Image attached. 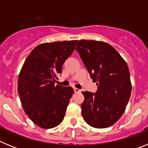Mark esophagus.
I'll list each match as a JSON object with an SVG mask.
<instances>
[{
	"mask_svg": "<svg viewBox=\"0 0 148 148\" xmlns=\"http://www.w3.org/2000/svg\"><path fill=\"white\" fill-rule=\"evenodd\" d=\"M81 90H79V89H78V88H75V87H74V92H80Z\"/></svg>",
	"mask_w": 148,
	"mask_h": 148,
	"instance_id": "1",
	"label": "esophagus"
}]
</instances>
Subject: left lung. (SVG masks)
Masks as SVG:
<instances>
[{
	"instance_id": "left-lung-1",
	"label": "left lung",
	"mask_w": 148,
	"mask_h": 148,
	"mask_svg": "<svg viewBox=\"0 0 148 148\" xmlns=\"http://www.w3.org/2000/svg\"><path fill=\"white\" fill-rule=\"evenodd\" d=\"M75 49L98 85L95 93L82 92V116L91 127H108L121 118L130 97L127 64L112 46L103 41L81 40Z\"/></svg>"
}]
</instances>
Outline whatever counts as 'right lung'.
<instances>
[{"label": "right lung", "mask_w": 148, "mask_h": 148, "mask_svg": "<svg viewBox=\"0 0 148 148\" xmlns=\"http://www.w3.org/2000/svg\"><path fill=\"white\" fill-rule=\"evenodd\" d=\"M76 43L74 40L39 44L22 66L18 94L26 114L40 127H55L64 119L73 89L56 86L55 82Z\"/></svg>", "instance_id": "1"}]
</instances>
